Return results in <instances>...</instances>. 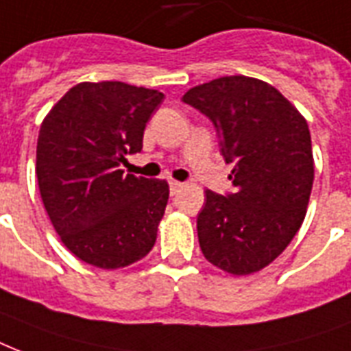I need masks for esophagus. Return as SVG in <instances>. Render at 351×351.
<instances>
[{"label":"esophagus","instance_id":"1","mask_svg":"<svg viewBox=\"0 0 351 351\" xmlns=\"http://www.w3.org/2000/svg\"><path fill=\"white\" fill-rule=\"evenodd\" d=\"M168 184H170V194H176V192H178L179 189H181V186H183V183H179V181H176V179H170V181H168Z\"/></svg>","mask_w":351,"mask_h":351}]
</instances>
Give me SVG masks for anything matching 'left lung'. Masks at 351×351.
<instances>
[{
  "instance_id": "left-lung-1",
  "label": "left lung",
  "mask_w": 351,
  "mask_h": 351,
  "mask_svg": "<svg viewBox=\"0 0 351 351\" xmlns=\"http://www.w3.org/2000/svg\"><path fill=\"white\" fill-rule=\"evenodd\" d=\"M183 102L213 122L225 162L234 165V190H206L197 214L203 256L230 274L256 273L306 216L315 172L308 122L278 89L249 77L195 86Z\"/></svg>"
}]
</instances>
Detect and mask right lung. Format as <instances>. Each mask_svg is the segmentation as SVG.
Wrapping results in <instances>:
<instances>
[{
    "instance_id": "1",
    "label": "right lung",
    "mask_w": 351,
    "mask_h": 351,
    "mask_svg": "<svg viewBox=\"0 0 351 351\" xmlns=\"http://www.w3.org/2000/svg\"><path fill=\"white\" fill-rule=\"evenodd\" d=\"M165 95L124 82L71 88L42 122L36 178L64 245L100 269L145 258L168 203V183L121 170L143 150L146 122Z\"/></svg>"
}]
</instances>
